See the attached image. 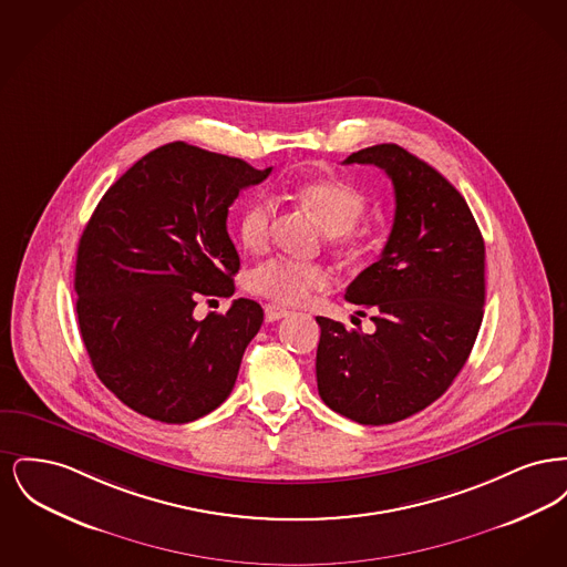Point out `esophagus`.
Wrapping results in <instances>:
<instances>
[{
  "instance_id": "obj_1",
  "label": "esophagus",
  "mask_w": 567,
  "mask_h": 567,
  "mask_svg": "<svg viewBox=\"0 0 567 567\" xmlns=\"http://www.w3.org/2000/svg\"><path fill=\"white\" fill-rule=\"evenodd\" d=\"M289 315V310L287 308H282V306H278V303H266V321H280V319H285Z\"/></svg>"
}]
</instances>
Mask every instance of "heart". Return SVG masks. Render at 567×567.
Returning a JSON list of instances; mask_svg holds the SVG:
<instances>
[{
  "label": "heart",
  "instance_id": "obj_1",
  "mask_svg": "<svg viewBox=\"0 0 567 567\" xmlns=\"http://www.w3.org/2000/svg\"><path fill=\"white\" fill-rule=\"evenodd\" d=\"M291 195L319 220L324 234L338 246L352 248L357 236L352 227L363 218L365 195L340 178H323L291 185ZM274 206L268 197L250 202L238 218V234L244 246L261 252L270 244ZM329 276L321 266L270 259L248 274V287L282 303H301L312 291H323Z\"/></svg>",
  "mask_w": 567,
  "mask_h": 567
}]
</instances>
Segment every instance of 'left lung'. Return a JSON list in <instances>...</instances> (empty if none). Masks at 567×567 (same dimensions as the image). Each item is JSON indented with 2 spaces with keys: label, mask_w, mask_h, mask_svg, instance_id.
Returning a JSON list of instances; mask_svg holds the SVG:
<instances>
[{
  "label": "left lung",
  "mask_w": 567,
  "mask_h": 567,
  "mask_svg": "<svg viewBox=\"0 0 567 567\" xmlns=\"http://www.w3.org/2000/svg\"><path fill=\"white\" fill-rule=\"evenodd\" d=\"M344 163L386 172L395 218L377 264L344 296L372 310L377 331L317 317V384L333 412L389 425L435 402L465 365L483 323L485 240L461 193L402 146L377 144Z\"/></svg>",
  "instance_id": "obj_1"
}]
</instances>
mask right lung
Here are the masks:
<instances>
[{
  "label": "right lung",
  "instance_id": "right-lung-1",
  "mask_svg": "<svg viewBox=\"0 0 567 567\" xmlns=\"http://www.w3.org/2000/svg\"><path fill=\"white\" fill-rule=\"evenodd\" d=\"M271 167L169 142L134 163L89 218L74 289L97 378L153 421L190 423L223 404L264 323L252 299L193 317L202 296H234L240 270L229 206Z\"/></svg>",
  "mask_w": 567,
  "mask_h": 567
}]
</instances>
